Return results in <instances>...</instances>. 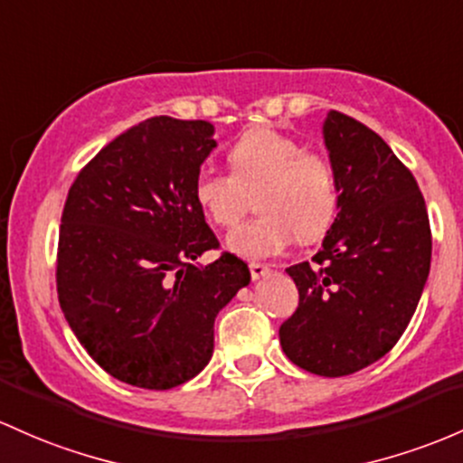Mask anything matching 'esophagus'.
<instances>
[{
	"mask_svg": "<svg viewBox=\"0 0 463 463\" xmlns=\"http://www.w3.org/2000/svg\"><path fill=\"white\" fill-rule=\"evenodd\" d=\"M248 268H250V277L252 279H261V277H266V274L272 272L270 266H263V263H255V261H252Z\"/></svg>",
	"mask_w": 463,
	"mask_h": 463,
	"instance_id": "1",
	"label": "esophagus"
}]
</instances>
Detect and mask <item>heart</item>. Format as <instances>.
<instances>
[{"label":"heart","mask_w":463,"mask_h":463,"mask_svg":"<svg viewBox=\"0 0 463 463\" xmlns=\"http://www.w3.org/2000/svg\"><path fill=\"white\" fill-rule=\"evenodd\" d=\"M232 174L204 169L195 177V200L215 226L232 228L257 193L263 213L228 237V248L246 259L281 255L294 241H317L338 213V186L332 162L272 127L241 134L228 154Z\"/></svg>","instance_id":"heart-1"}]
</instances>
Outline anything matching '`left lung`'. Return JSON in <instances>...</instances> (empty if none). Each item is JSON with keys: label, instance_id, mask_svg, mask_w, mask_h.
<instances>
[{"label": "left lung", "instance_id": "left-lung-1", "mask_svg": "<svg viewBox=\"0 0 463 463\" xmlns=\"http://www.w3.org/2000/svg\"><path fill=\"white\" fill-rule=\"evenodd\" d=\"M323 134L338 215L312 263L286 270L298 307L279 340L297 367L338 378L369 367L402 336L429 277L433 237L418 182L387 142L336 109Z\"/></svg>", "mask_w": 463, "mask_h": 463}]
</instances>
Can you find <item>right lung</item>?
Instances as JSON below:
<instances>
[{
  "label": "right lung",
  "mask_w": 463,
  "mask_h": 463,
  "mask_svg": "<svg viewBox=\"0 0 463 463\" xmlns=\"http://www.w3.org/2000/svg\"><path fill=\"white\" fill-rule=\"evenodd\" d=\"M215 149L213 125L154 116L79 171L61 215L59 303L74 336L120 383L165 391L213 355L217 312L248 286L241 259L217 250L195 200Z\"/></svg>",
  "instance_id": "obj_1"
}]
</instances>
